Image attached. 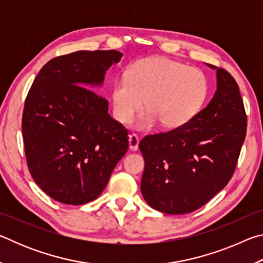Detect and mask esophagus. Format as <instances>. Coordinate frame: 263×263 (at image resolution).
Here are the masks:
<instances>
[{
	"label": "esophagus",
	"instance_id": "34e87169",
	"mask_svg": "<svg viewBox=\"0 0 263 263\" xmlns=\"http://www.w3.org/2000/svg\"><path fill=\"white\" fill-rule=\"evenodd\" d=\"M128 146H130V148L132 151L138 149V146H139V137L135 135V133L128 136Z\"/></svg>",
	"mask_w": 263,
	"mask_h": 263
}]
</instances>
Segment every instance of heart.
Here are the masks:
<instances>
[{
	"label": "heart",
	"instance_id": "1",
	"mask_svg": "<svg viewBox=\"0 0 263 263\" xmlns=\"http://www.w3.org/2000/svg\"><path fill=\"white\" fill-rule=\"evenodd\" d=\"M209 82L202 70L167 58L136 61L126 75L116 78L111 90L114 115L125 123L141 108L147 110L138 125L149 128L158 122L174 128L191 121L205 102Z\"/></svg>",
	"mask_w": 263,
	"mask_h": 263
}]
</instances>
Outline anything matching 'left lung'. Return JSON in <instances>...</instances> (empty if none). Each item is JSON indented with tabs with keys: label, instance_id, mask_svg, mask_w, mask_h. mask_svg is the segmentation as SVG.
<instances>
[{
	"label": "left lung",
	"instance_id": "obj_1",
	"mask_svg": "<svg viewBox=\"0 0 263 263\" xmlns=\"http://www.w3.org/2000/svg\"><path fill=\"white\" fill-rule=\"evenodd\" d=\"M217 90L186 124L142 138L141 194L151 208L169 215L193 212L229 183L247 130L239 86L217 68Z\"/></svg>",
	"mask_w": 263,
	"mask_h": 263
}]
</instances>
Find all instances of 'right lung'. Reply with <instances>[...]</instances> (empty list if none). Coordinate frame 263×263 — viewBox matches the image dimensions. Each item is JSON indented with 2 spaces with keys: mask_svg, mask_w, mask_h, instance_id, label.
<instances>
[{
  "mask_svg": "<svg viewBox=\"0 0 263 263\" xmlns=\"http://www.w3.org/2000/svg\"><path fill=\"white\" fill-rule=\"evenodd\" d=\"M122 53L78 51L53 58L26 96L22 131L31 176L55 201L81 205L96 199L128 148V132L92 91Z\"/></svg>",
  "mask_w": 263,
  "mask_h": 263,
  "instance_id": "add662e5",
  "label": "right lung"
}]
</instances>
